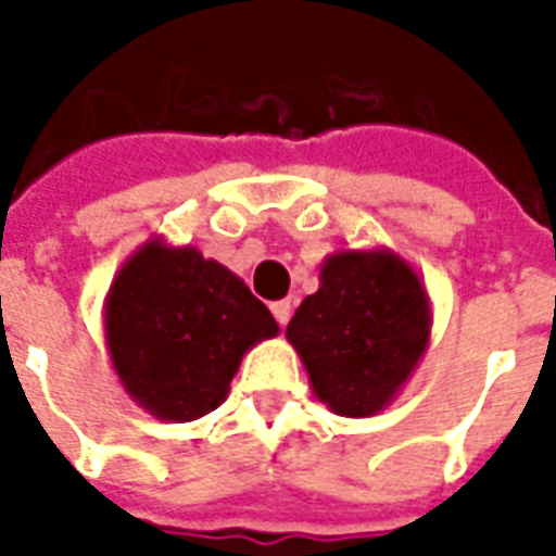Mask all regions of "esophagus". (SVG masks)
<instances>
[{
  "mask_svg": "<svg viewBox=\"0 0 556 556\" xmlns=\"http://www.w3.org/2000/svg\"><path fill=\"white\" fill-rule=\"evenodd\" d=\"M270 313H274V318H277L279 327H286L291 318V301H277L274 306H270Z\"/></svg>",
  "mask_w": 556,
  "mask_h": 556,
  "instance_id": "1",
  "label": "esophagus"
}]
</instances>
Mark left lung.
<instances>
[{
	"label": "left lung",
	"mask_w": 556,
	"mask_h": 556,
	"mask_svg": "<svg viewBox=\"0 0 556 556\" xmlns=\"http://www.w3.org/2000/svg\"><path fill=\"white\" fill-rule=\"evenodd\" d=\"M429 294L390 250L327 255L321 286L298 306L286 337L315 396L339 417L384 410L429 345Z\"/></svg>",
	"instance_id": "left-lung-1"
}]
</instances>
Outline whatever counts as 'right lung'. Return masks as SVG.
<instances>
[{"mask_svg": "<svg viewBox=\"0 0 556 556\" xmlns=\"http://www.w3.org/2000/svg\"><path fill=\"white\" fill-rule=\"evenodd\" d=\"M103 327L127 393L169 422L217 408L243 354L279 333L229 267L163 241H148L115 274Z\"/></svg>", "mask_w": 556, "mask_h": 556, "instance_id": "right-lung-1", "label": "right lung"}]
</instances>
